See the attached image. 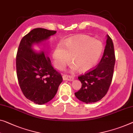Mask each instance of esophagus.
I'll return each instance as SVG.
<instances>
[{
  "label": "esophagus",
  "mask_w": 133,
  "mask_h": 133,
  "mask_svg": "<svg viewBox=\"0 0 133 133\" xmlns=\"http://www.w3.org/2000/svg\"><path fill=\"white\" fill-rule=\"evenodd\" d=\"M62 77H63V79H64V80H68V81H73L74 80V77L71 76V75L64 74L62 76Z\"/></svg>",
  "instance_id": "esophagus-1"
}]
</instances>
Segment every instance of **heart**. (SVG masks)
<instances>
[{
  "label": "heart",
  "instance_id": "b5f03b06",
  "mask_svg": "<svg viewBox=\"0 0 133 133\" xmlns=\"http://www.w3.org/2000/svg\"><path fill=\"white\" fill-rule=\"evenodd\" d=\"M103 51V45L99 40L86 35H79L59 43L53 52L55 66L64 69L72 60L73 70L81 72L90 70L99 60Z\"/></svg>",
  "mask_w": 133,
  "mask_h": 133
}]
</instances>
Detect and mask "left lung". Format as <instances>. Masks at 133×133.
Returning a JSON list of instances; mask_svg holds the SVG:
<instances>
[{
  "label": "left lung",
  "mask_w": 133,
  "mask_h": 133,
  "mask_svg": "<svg viewBox=\"0 0 133 133\" xmlns=\"http://www.w3.org/2000/svg\"><path fill=\"white\" fill-rule=\"evenodd\" d=\"M115 63L114 43L108 35L105 50L99 64L95 68L78 77L82 85L75 93L77 99L90 103L99 101L105 96L112 82Z\"/></svg>",
  "instance_id": "8db88e82"
}]
</instances>
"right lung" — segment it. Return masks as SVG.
Here are the masks:
<instances>
[{
	"mask_svg": "<svg viewBox=\"0 0 133 133\" xmlns=\"http://www.w3.org/2000/svg\"><path fill=\"white\" fill-rule=\"evenodd\" d=\"M56 32L34 28L22 37L18 49L16 68L19 87L26 99L38 105L46 103L55 97L63 79L52 66L49 58L43 52L36 53L32 46Z\"/></svg>",
	"mask_w": 133,
	"mask_h": 133,
	"instance_id": "1",
	"label": "right lung"
}]
</instances>
